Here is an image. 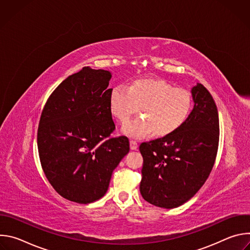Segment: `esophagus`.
I'll return each mask as SVG.
<instances>
[{"instance_id":"obj_1","label":"esophagus","mask_w":250,"mask_h":250,"mask_svg":"<svg viewBox=\"0 0 250 250\" xmlns=\"http://www.w3.org/2000/svg\"><path fill=\"white\" fill-rule=\"evenodd\" d=\"M129 146H130V149L131 150H135V149H137V147H138V144L137 142L135 141V140H130L129 141Z\"/></svg>"}]
</instances>
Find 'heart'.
<instances>
[{"label": "heart", "mask_w": 250, "mask_h": 250, "mask_svg": "<svg viewBox=\"0 0 250 250\" xmlns=\"http://www.w3.org/2000/svg\"><path fill=\"white\" fill-rule=\"evenodd\" d=\"M109 101L112 114L123 125L139 108L141 117L124 127V131L132 137L151 132L157 137L170 135L186 122L193 106L189 91L174 88L169 82L157 78L136 79L127 89L116 86L111 90Z\"/></svg>", "instance_id": "heart-1"}]
</instances>
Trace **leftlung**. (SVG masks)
I'll list each match as a JSON object with an SVG mask.
<instances>
[{
	"mask_svg": "<svg viewBox=\"0 0 250 250\" xmlns=\"http://www.w3.org/2000/svg\"><path fill=\"white\" fill-rule=\"evenodd\" d=\"M191 92L194 109L181 127L139 146L144 157L140 194L156 207L173 208L189 201L216 161L220 139L216 103L202 84Z\"/></svg>",
	"mask_w": 250,
	"mask_h": 250,
	"instance_id": "8db88e82",
	"label": "left lung"
}]
</instances>
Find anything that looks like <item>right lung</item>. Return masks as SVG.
Listing matches in <instances>:
<instances>
[{
	"label": "right lung",
	"mask_w": 250,
	"mask_h": 250,
	"mask_svg": "<svg viewBox=\"0 0 250 250\" xmlns=\"http://www.w3.org/2000/svg\"><path fill=\"white\" fill-rule=\"evenodd\" d=\"M105 70L83 67L49 96L38 129L40 159L47 180L66 200L89 204L108 191L113 171L129 151L125 135L111 137Z\"/></svg>",
	"instance_id": "add662e5"
}]
</instances>
